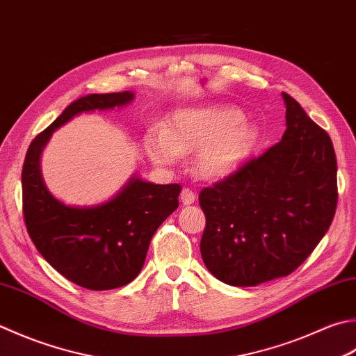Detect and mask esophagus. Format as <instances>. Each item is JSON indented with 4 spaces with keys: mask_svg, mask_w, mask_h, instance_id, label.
I'll list each match as a JSON object with an SVG mask.
<instances>
[{
    "mask_svg": "<svg viewBox=\"0 0 356 356\" xmlns=\"http://www.w3.org/2000/svg\"><path fill=\"white\" fill-rule=\"evenodd\" d=\"M180 200H182L184 205H191L196 200V194L190 188H184L182 193H180Z\"/></svg>",
    "mask_w": 356,
    "mask_h": 356,
    "instance_id": "obj_1",
    "label": "esophagus"
}]
</instances>
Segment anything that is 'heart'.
<instances>
[{
	"mask_svg": "<svg viewBox=\"0 0 356 356\" xmlns=\"http://www.w3.org/2000/svg\"><path fill=\"white\" fill-rule=\"evenodd\" d=\"M257 129L239 109L224 104L179 108L166 127L149 131L146 152L156 165L172 166L193 154V168L208 182L232 176L252 154Z\"/></svg>",
	"mask_w": 356,
	"mask_h": 356,
	"instance_id": "1",
	"label": "heart"
}]
</instances>
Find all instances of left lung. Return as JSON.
<instances>
[{"instance_id": "left-lung-1", "label": "left lung", "mask_w": 356, "mask_h": 356, "mask_svg": "<svg viewBox=\"0 0 356 356\" xmlns=\"http://www.w3.org/2000/svg\"><path fill=\"white\" fill-rule=\"evenodd\" d=\"M280 143L199 194L208 271L256 287L295 271L324 238L337 210V156L327 132L282 92Z\"/></svg>"}]
</instances>
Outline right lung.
<instances>
[{"mask_svg": "<svg viewBox=\"0 0 356 356\" xmlns=\"http://www.w3.org/2000/svg\"><path fill=\"white\" fill-rule=\"evenodd\" d=\"M134 99L131 90L80 97L33 138L24 159L21 184L27 233L60 275L88 290H113L136 280L152 234L177 210L182 188L152 184L132 174L108 200L67 205L47 190L40 160L54 132L74 117L123 108Z\"/></svg>", "mask_w": 356, "mask_h": 356, "instance_id": "add662e5", "label": "right lung"}]
</instances>
